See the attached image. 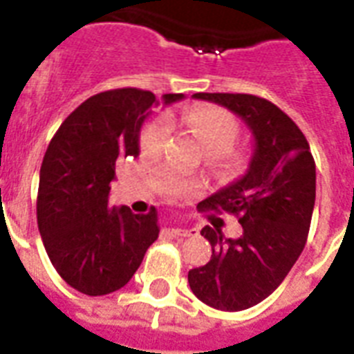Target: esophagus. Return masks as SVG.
<instances>
[{
  "label": "esophagus",
  "mask_w": 354,
  "mask_h": 354,
  "mask_svg": "<svg viewBox=\"0 0 354 354\" xmlns=\"http://www.w3.org/2000/svg\"><path fill=\"white\" fill-rule=\"evenodd\" d=\"M196 230H183V227H172L171 233L174 236H191Z\"/></svg>",
  "instance_id": "esophagus-1"
}]
</instances>
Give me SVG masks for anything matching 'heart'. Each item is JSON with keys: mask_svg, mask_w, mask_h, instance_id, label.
<instances>
[{"mask_svg": "<svg viewBox=\"0 0 354 354\" xmlns=\"http://www.w3.org/2000/svg\"><path fill=\"white\" fill-rule=\"evenodd\" d=\"M185 127L196 136L205 150V156L216 165H232L239 160V154L230 147L239 136V122L232 113L218 106H193L182 113ZM171 133V122L165 115L147 122L139 138V147L145 156H160L165 150L167 139ZM156 185L161 193L180 198L202 189V182L189 180L176 174L171 169H163L156 174Z\"/></svg>", "mask_w": 354, "mask_h": 354, "instance_id": "b5f03b06", "label": "heart"}]
</instances>
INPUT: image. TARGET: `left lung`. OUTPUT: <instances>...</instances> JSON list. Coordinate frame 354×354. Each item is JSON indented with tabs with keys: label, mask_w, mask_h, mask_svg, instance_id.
<instances>
[{
	"label": "left lung",
	"mask_w": 354,
	"mask_h": 354,
	"mask_svg": "<svg viewBox=\"0 0 354 354\" xmlns=\"http://www.w3.org/2000/svg\"><path fill=\"white\" fill-rule=\"evenodd\" d=\"M193 97L227 108L253 136L246 172L198 204L239 216L242 235L226 239L218 226H205L200 233L213 248L209 263L187 275L200 301L235 313L266 299L301 255L316 200V165L301 130L274 102L246 93Z\"/></svg>",
	"instance_id": "8db88e82"
}]
</instances>
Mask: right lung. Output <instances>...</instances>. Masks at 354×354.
I'll return each instance as SVG.
<instances>
[{"label": "right lung", "instance_id": "add662e5", "mask_svg": "<svg viewBox=\"0 0 354 354\" xmlns=\"http://www.w3.org/2000/svg\"><path fill=\"white\" fill-rule=\"evenodd\" d=\"M183 99L167 93L163 102ZM154 93L122 88L90 97L60 124L40 169L36 218L53 266L86 296L112 294L132 279L160 235L156 207L133 215L110 207L115 161L139 156V132Z\"/></svg>", "mask_w": 354, "mask_h": 354}]
</instances>
